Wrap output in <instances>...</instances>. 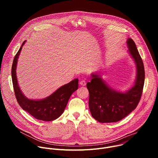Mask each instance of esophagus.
<instances>
[{"instance_id":"obj_1","label":"esophagus","mask_w":158,"mask_h":158,"mask_svg":"<svg viewBox=\"0 0 158 158\" xmlns=\"http://www.w3.org/2000/svg\"><path fill=\"white\" fill-rule=\"evenodd\" d=\"M80 85H82V86H85L86 85V81L85 80H82L80 81Z\"/></svg>"}]
</instances>
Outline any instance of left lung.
<instances>
[{
  "label": "left lung",
  "instance_id": "left-lung-1",
  "mask_svg": "<svg viewBox=\"0 0 158 158\" xmlns=\"http://www.w3.org/2000/svg\"><path fill=\"white\" fill-rule=\"evenodd\" d=\"M127 44L137 69L133 87L126 93L116 91L97 73L91 74L92 79L86 85L89 93V107L91 115L102 123H115L124 118L136 108L142 96L145 78L143 62L133 40L129 38Z\"/></svg>",
  "mask_w": 158,
  "mask_h": 158
}]
</instances>
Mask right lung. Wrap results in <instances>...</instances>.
<instances>
[{
  "mask_svg": "<svg viewBox=\"0 0 158 158\" xmlns=\"http://www.w3.org/2000/svg\"><path fill=\"white\" fill-rule=\"evenodd\" d=\"M22 43L20 48L15 56L12 65V79L14 93L17 101L22 108L37 119L44 121H51L62 115L72 94L78 89V79H75L65 84L50 95L41 100L27 99L21 91L16 77V67L21 49L26 43Z\"/></svg>",
  "mask_w": 158,
  "mask_h": 158,
  "instance_id": "1",
  "label": "right lung"
}]
</instances>
